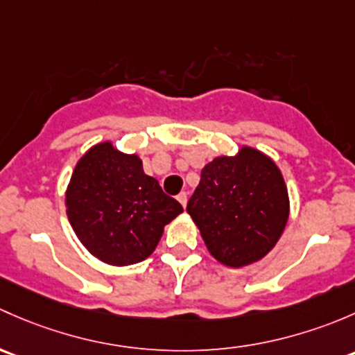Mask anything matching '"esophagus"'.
I'll return each instance as SVG.
<instances>
[{
    "label": "esophagus",
    "instance_id": "1",
    "mask_svg": "<svg viewBox=\"0 0 355 355\" xmlns=\"http://www.w3.org/2000/svg\"><path fill=\"white\" fill-rule=\"evenodd\" d=\"M178 202L181 203L182 207L186 208V203H188V195H186L184 191H182V193H179V195H178Z\"/></svg>",
    "mask_w": 355,
    "mask_h": 355
}]
</instances>
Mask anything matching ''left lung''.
I'll return each mask as SVG.
<instances>
[{"label":"left lung","instance_id":"8db88e82","mask_svg":"<svg viewBox=\"0 0 355 355\" xmlns=\"http://www.w3.org/2000/svg\"><path fill=\"white\" fill-rule=\"evenodd\" d=\"M186 210L211 257L241 268L266 257L282 236L287 186L268 155L241 147L234 157H215L203 167Z\"/></svg>","mask_w":355,"mask_h":355}]
</instances>
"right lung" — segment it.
Returning a JSON list of instances; mask_svg holds the SVG:
<instances>
[{"mask_svg":"<svg viewBox=\"0 0 355 355\" xmlns=\"http://www.w3.org/2000/svg\"><path fill=\"white\" fill-rule=\"evenodd\" d=\"M67 215L90 254L114 266L144 261L164 227L182 211L159 181L144 173L137 153L111 141L94 145L76 162L67 188Z\"/></svg>","mask_w":355,"mask_h":355,"instance_id":"obj_1","label":"right lung"}]
</instances>
